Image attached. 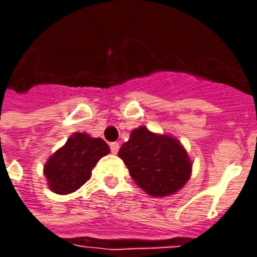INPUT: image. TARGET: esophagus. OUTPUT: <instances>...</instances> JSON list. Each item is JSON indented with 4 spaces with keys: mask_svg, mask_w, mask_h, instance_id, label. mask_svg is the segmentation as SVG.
Returning <instances> with one entry per match:
<instances>
[{
    "mask_svg": "<svg viewBox=\"0 0 257 257\" xmlns=\"http://www.w3.org/2000/svg\"><path fill=\"white\" fill-rule=\"evenodd\" d=\"M110 150H111L112 154H117L118 150H119V143H117V142H112V143H110Z\"/></svg>",
    "mask_w": 257,
    "mask_h": 257,
    "instance_id": "1",
    "label": "esophagus"
}]
</instances>
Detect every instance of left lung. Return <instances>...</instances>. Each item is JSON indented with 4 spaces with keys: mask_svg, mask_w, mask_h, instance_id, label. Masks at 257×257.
I'll return each instance as SVG.
<instances>
[{
    "mask_svg": "<svg viewBox=\"0 0 257 257\" xmlns=\"http://www.w3.org/2000/svg\"><path fill=\"white\" fill-rule=\"evenodd\" d=\"M118 157L135 183L153 197L172 195L189 182L191 167L187 151L173 136L157 135L146 126L131 132Z\"/></svg>",
    "mask_w": 257,
    "mask_h": 257,
    "instance_id": "1",
    "label": "left lung"
}]
</instances>
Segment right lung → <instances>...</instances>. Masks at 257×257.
<instances>
[{
    "label": "right lung",
    "instance_id": "add662e5",
    "mask_svg": "<svg viewBox=\"0 0 257 257\" xmlns=\"http://www.w3.org/2000/svg\"><path fill=\"white\" fill-rule=\"evenodd\" d=\"M110 147L100 138L75 132L63 147L55 151L44 167L48 186L56 194H70L90 179L92 169Z\"/></svg>",
    "mask_w": 257,
    "mask_h": 257
}]
</instances>
